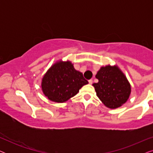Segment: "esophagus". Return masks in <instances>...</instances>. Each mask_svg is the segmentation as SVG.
<instances>
[{
  "label": "esophagus",
  "mask_w": 153,
  "mask_h": 153,
  "mask_svg": "<svg viewBox=\"0 0 153 153\" xmlns=\"http://www.w3.org/2000/svg\"><path fill=\"white\" fill-rule=\"evenodd\" d=\"M88 82L90 84H92V83H93V80H92V79H90V80H88Z\"/></svg>",
  "instance_id": "1"
}]
</instances>
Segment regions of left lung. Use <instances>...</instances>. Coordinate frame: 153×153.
I'll return each instance as SVG.
<instances>
[{"label": "left lung", "mask_w": 153, "mask_h": 153, "mask_svg": "<svg viewBox=\"0 0 153 153\" xmlns=\"http://www.w3.org/2000/svg\"><path fill=\"white\" fill-rule=\"evenodd\" d=\"M95 77L98 82L93 85L96 95L106 107L117 108L128 100L131 94V85L116 65L101 67Z\"/></svg>", "instance_id": "8db88e82"}]
</instances>
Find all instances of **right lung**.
<instances>
[{
	"label": "right lung",
	"instance_id": "add662e5",
	"mask_svg": "<svg viewBox=\"0 0 153 153\" xmlns=\"http://www.w3.org/2000/svg\"><path fill=\"white\" fill-rule=\"evenodd\" d=\"M88 83L83 74L75 70L70 60H57L42 79L41 88L50 101L62 103L74 97L84 85Z\"/></svg>",
	"mask_w": 153,
	"mask_h": 153
}]
</instances>
